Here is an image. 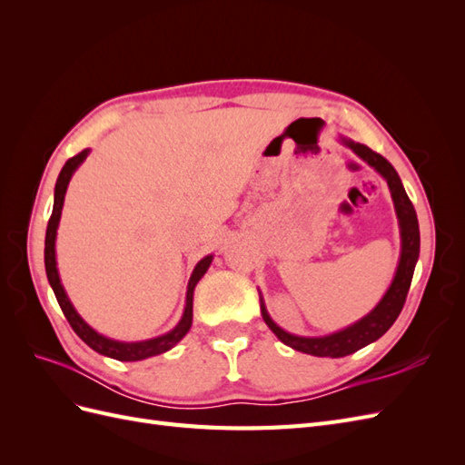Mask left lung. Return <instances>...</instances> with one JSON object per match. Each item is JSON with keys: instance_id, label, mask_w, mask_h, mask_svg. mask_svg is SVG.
Here are the masks:
<instances>
[{"instance_id": "obj_1", "label": "left lung", "mask_w": 465, "mask_h": 465, "mask_svg": "<svg viewBox=\"0 0 465 465\" xmlns=\"http://www.w3.org/2000/svg\"><path fill=\"white\" fill-rule=\"evenodd\" d=\"M341 142L349 149H353V153H357L364 163H369L374 171L388 182L393 207H396V215L400 221V234H401L400 263L390 289L386 291L382 301H380L367 316L361 318L355 323H351V326L345 330H340L323 337H302V335H292L285 330H281L270 318V314H267L263 299L260 297L263 322L270 326V330L279 337L281 341L292 347L294 351H301V353L314 355V357H331V359L355 353V351L376 341L378 337H382L391 328V323L398 320L401 308L405 304L407 292H410L415 263L419 260V246H420L419 221H417L415 207L411 200L407 198L405 188L396 173V168H393L382 154L374 153L367 145L355 143L345 137H341Z\"/></svg>"}]
</instances>
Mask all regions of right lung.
Listing matches in <instances>:
<instances>
[{
	"instance_id": "1",
	"label": "right lung",
	"mask_w": 465,
	"mask_h": 465,
	"mask_svg": "<svg viewBox=\"0 0 465 465\" xmlns=\"http://www.w3.org/2000/svg\"><path fill=\"white\" fill-rule=\"evenodd\" d=\"M89 149H83L81 153H77L75 157L69 159L62 173L55 180V190H54V209H52V215L48 221V229H46V241H45V265H46V275L50 281V287L55 294V299H58V304L62 308L64 316L67 318L69 326L74 328V331L81 337L83 341H85L91 349H94L96 353H101L104 357L110 359H116V361H143L154 355H161L164 351L173 349L182 337H184L192 326V308H193V289L198 285V281L205 275L207 267L213 262V256H205L203 260L198 262V265L193 267V273L190 277V283H188V292H186V308H184V314H182V320L178 322V326L174 330H171L164 335L159 337H153V340H145V341H135V343H125V341H116V340H110V337H104L98 331H94L89 323L83 320L77 311L74 308L72 301L67 299V294L64 291V285L60 281L58 275V265H55V231H58V224H60V217H62V207H64V200H65V190L69 180H72L74 173L77 171V166L87 159Z\"/></svg>"
}]
</instances>
